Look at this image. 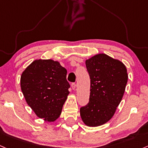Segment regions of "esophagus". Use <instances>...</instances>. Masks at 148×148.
Listing matches in <instances>:
<instances>
[{"mask_svg":"<svg viewBox=\"0 0 148 148\" xmlns=\"http://www.w3.org/2000/svg\"><path fill=\"white\" fill-rule=\"evenodd\" d=\"M71 88H72V89L73 90H75L76 89V87H77V85H76V84L75 83H72V84H71Z\"/></svg>","mask_w":148,"mask_h":148,"instance_id":"34e87169","label":"esophagus"}]
</instances>
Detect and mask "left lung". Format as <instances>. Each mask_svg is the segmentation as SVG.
Returning a JSON list of instances; mask_svg holds the SVG:
<instances>
[{"mask_svg":"<svg viewBox=\"0 0 148 148\" xmlns=\"http://www.w3.org/2000/svg\"><path fill=\"white\" fill-rule=\"evenodd\" d=\"M90 79L89 103L80 109L83 122L90 127L105 124L112 118L122 100L128 82L124 63L105 53L86 60Z\"/></svg>","mask_w":148,"mask_h":148,"instance_id":"obj_1","label":"left lung"}]
</instances>
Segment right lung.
I'll return each instance as SVG.
<instances>
[{
    "instance_id": "obj_1",
    "label": "right lung",
    "mask_w": 148,
    "mask_h": 148,
    "mask_svg": "<svg viewBox=\"0 0 148 148\" xmlns=\"http://www.w3.org/2000/svg\"><path fill=\"white\" fill-rule=\"evenodd\" d=\"M66 77L65 68L51 59L35 60L22 71L21 90L38 118L53 122L60 116L69 94Z\"/></svg>"
}]
</instances>
